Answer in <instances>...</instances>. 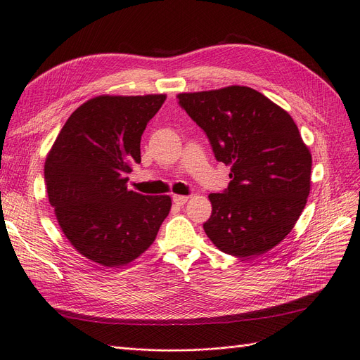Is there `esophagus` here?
<instances>
[{
    "label": "esophagus",
    "instance_id": "34e87169",
    "mask_svg": "<svg viewBox=\"0 0 360 360\" xmlns=\"http://www.w3.org/2000/svg\"><path fill=\"white\" fill-rule=\"evenodd\" d=\"M188 197L187 195H173V203H175L176 206H184L185 203H187Z\"/></svg>",
    "mask_w": 360,
    "mask_h": 360
}]
</instances>
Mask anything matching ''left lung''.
<instances>
[{"mask_svg":"<svg viewBox=\"0 0 360 360\" xmlns=\"http://www.w3.org/2000/svg\"><path fill=\"white\" fill-rule=\"evenodd\" d=\"M178 103L231 166L229 187L209 195L205 233L229 255L265 254L294 229L310 193L311 154L294 120L245 86L181 93Z\"/></svg>","mask_w":360,"mask_h":360,"instance_id":"1","label":"left lung"}]
</instances>
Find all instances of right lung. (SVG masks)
<instances>
[{"mask_svg": "<svg viewBox=\"0 0 360 360\" xmlns=\"http://www.w3.org/2000/svg\"><path fill=\"white\" fill-rule=\"evenodd\" d=\"M165 95L98 96L66 120L44 165L49 202L70 243L93 262L118 267L155 240L169 195L127 190L141 136Z\"/></svg>", "mask_w": 360, "mask_h": 360, "instance_id": "obj_1", "label": "right lung"}]
</instances>
